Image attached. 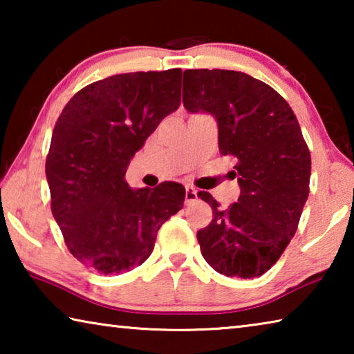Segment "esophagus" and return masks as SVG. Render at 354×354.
<instances>
[{
	"label": "esophagus",
	"instance_id": "esophagus-1",
	"mask_svg": "<svg viewBox=\"0 0 354 354\" xmlns=\"http://www.w3.org/2000/svg\"><path fill=\"white\" fill-rule=\"evenodd\" d=\"M198 198V190L194 185H185V205H190Z\"/></svg>",
	"mask_w": 354,
	"mask_h": 354
}]
</instances>
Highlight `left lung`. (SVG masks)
<instances>
[{"instance_id":"1","label":"left lung","mask_w":354,"mask_h":354,"mask_svg":"<svg viewBox=\"0 0 354 354\" xmlns=\"http://www.w3.org/2000/svg\"><path fill=\"white\" fill-rule=\"evenodd\" d=\"M183 103L218 123V148L237 159V203L220 211L209 192L201 200L214 218L196 232L215 272L243 279L270 270L297 232L309 195L310 153L292 107L268 84L234 70H185Z\"/></svg>"}]
</instances>
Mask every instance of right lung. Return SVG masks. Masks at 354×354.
Returning <instances> with one entry per match:
<instances>
[{"label": "right lung", "instance_id": "1", "mask_svg": "<svg viewBox=\"0 0 354 354\" xmlns=\"http://www.w3.org/2000/svg\"><path fill=\"white\" fill-rule=\"evenodd\" d=\"M181 68L109 76L59 115L46 156L51 212L65 245L101 274L145 262L159 227L184 205L181 184L133 190L124 175L148 136L181 103Z\"/></svg>", "mask_w": 354, "mask_h": 354}]
</instances>
